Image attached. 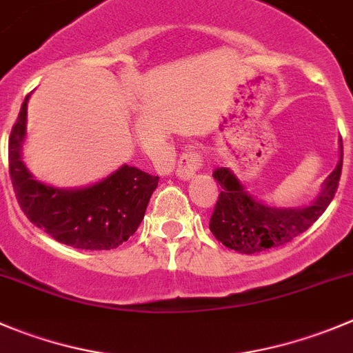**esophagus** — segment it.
<instances>
[{
    "label": "esophagus",
    "mask_w": 353,
    "mask_h": 353,
    "mask_svg": "<svg viewBox=\"0 0 353 353\" xmlns=\"http://www.w3.org/2000/svg\"><path fill=\"white\" fill-rule=\"evenodd\" d=\"M201 168V157L197 156V152H185L179 161V166H176V174L179 179L182 180H192L196 176V173Z\"/></svg>",
    "instance_id": "1"
}]
</instances>
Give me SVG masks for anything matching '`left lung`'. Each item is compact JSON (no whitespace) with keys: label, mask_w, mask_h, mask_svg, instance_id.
I'll return each instance as SVG.
<instances>
[{"label":"left lung","mask_w":353,"mask_h":353,"mask_svg":"<svg viewBox=\"0 0 353 353\" xmlns=\"http://www.w3.org/2000/svg\"><path fill=\"white\" fill-rule=\"evenodd\" d=\"M343 145L340 140V161L322 182L321 190L310 203L296 208H281L256 199L237 174L229 168L213 173L221 187L216 206L211 214L210 230L229 250L254 254L283 246L314 225L333 201L341 176Z\"/></svg>","instance_id":"left-lung-1"}]
</instances>
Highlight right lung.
Segmentation results:
<instances>
[{
	"mask_svg": "<svg viewBox=\"0 0 353 353\" xmlns=\"http://www.w3.org/2000/svg\"><path fill=\"white\" fill-rule=\"evenodd\" d=\"M8 142L10 176L26 216L48 236L78 250H114L142 223L159 176L121 164L99 182L85 187H57L41 182L22 159L28 139V102Z\"/></svg>",
	"mask_w": 353,
	"mask_h": 353,
	"instance_id": "obj_1",
	"label": "right lung"
}]
</instances>
